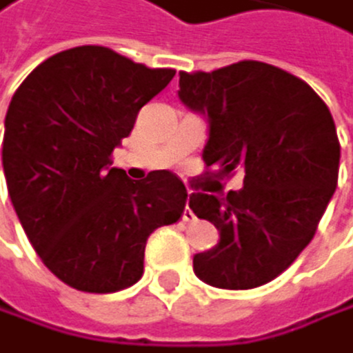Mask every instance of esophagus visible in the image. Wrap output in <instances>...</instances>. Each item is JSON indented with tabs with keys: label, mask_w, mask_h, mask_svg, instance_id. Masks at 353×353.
Listing matches in <instances>:
<instances>
[{
	"label": "esophagus",
	"mask_w": 353,
	"mask_h": 353,
	"mask_svg": "<svg viewBox=\"0 0 353 353\" xmlns=\"http://www.w3.org/2000/svg\"><path fill=\"white\" fill-rule=\"evenodd\" d=\"M188 199H190V196H188ZM183 220H185V223H192V220H194V214H192L190 207H185V212H183Z\"/></svg>",
	"instance_id": "obj_1"
}]
</instances>
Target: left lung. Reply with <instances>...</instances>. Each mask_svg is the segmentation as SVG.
Here are the masks:
<instances>
[{"label": "left lung", "mask_w": 353, "mask_h": 353, "mask_svg": "<svg viewBox=\"0 0 353 353\" xmlns=\"http://www.w3.org/2000/svg\"><path fill=\"white\" fill-rule=\"evenodd\" d=\"M179 100L210 124L205 165L218 176L244 172L242 190L227 199L190 194V210L220 234L216 247L194 255V273L227 290L264 286L310 244L336 190L332 113L301 78L257 61L181 72Z\"/></svg>", "instance_id": "1"}]
</instances>
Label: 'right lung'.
<instances>
[{"instance_id": "1", "label": "right lung", "mask_w": 353, "mask_h": 353, "mask_svg": "<svg viewBox=\"0 0 353 353\" xmlns=\"http://www.w3.org/2000/svg\"><path fill=\"white\" fill-rule=\"evenodd\" d=\"M174 78L109 48L50 56L14 91L1 163L12 207L52 273L83 292H117L143 275L146 240L185 210L183 181H130L111 152L139 109Z\"/></svg>"}]
</instances>
